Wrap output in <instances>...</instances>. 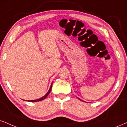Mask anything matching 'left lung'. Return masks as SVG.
<instances>
[{"instance_id":"obj_1","label":"left lung","mask_w":127,"mask_h":127,"mask_svg":"<svg viewBox=\"0 0 127 127\" xmlns=\"http://www.w3.org/2000/svg\"><path fill=\"white\" fill-rule=\"evenodd\" d=\"M78 98V99H80L79 98ZM80 100H81V101H82V100H81V99H80Z\"/></svg>"}]
</instances>
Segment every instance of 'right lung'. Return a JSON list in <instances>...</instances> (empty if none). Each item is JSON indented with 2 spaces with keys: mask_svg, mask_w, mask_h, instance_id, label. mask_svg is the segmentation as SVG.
Listing matches in <instances>:
<instances>
[{
  "mask_svg": "<svg viewBox=\"0 0 127 127\" xmlns=\"http://www.w3.org/2000/svg\"><path fill=\"white\" fill-rule=\"evenodd\" d=\"M52 84H51V87H50V88H49V91H48V92H47V93L44 95V96H42V98H39V99H35V100H26V101H27L28 102H38V101H42V100L45 99V98H46V97L48 96V95L49 94L50 92H51V91L52 90Z\"/></svg>",
  "mask_w": 127,
  "mask_h": 127,
  "instance_id": "right-lung-1",
  "label": "right lung"
}]
</instances>
